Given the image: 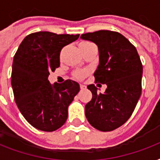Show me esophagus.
Here are the masks:
<instances>
[{"instance_id":"obj_1","label":"esophagus","mask_w":160,"mask_h":160,"mask_svg":"<svg viewBox=\"0 0 160 160\" xmlns=\"http://www.w3.org/2000/svg\"><path fill=\"white\" fill-rule=\"evenodd\" d=\"M80 90H84L86 89V86L85 85H82V84H80Z\"/></svg>"}]
</instances>
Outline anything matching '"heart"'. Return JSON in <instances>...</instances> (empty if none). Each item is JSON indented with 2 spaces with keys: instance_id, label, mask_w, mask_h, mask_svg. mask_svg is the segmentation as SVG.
<instances>
[{
  "instance_id": "obj_1",
  "label": "heart",
  "mask_w": 160,
  "mask_h": 160,
  "mask_svg": "<svg viewBox=\"0 0 160 160\" xmlns=\"http://www.w3.org/2000/svg\"><path fill=\"white\" fill-rule=\"evenodd\" d=\"M82 43H90V42L85 41V42H82ZM85 75H86V72H85V71H77V72L75 73L74 76H75L76 79H79V80H80V79H83V78L85 77Z\"/></svg>"
}]
</instances>
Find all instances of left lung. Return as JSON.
I'll list each match as a JSON object with an SVG mask.
<instances>
[{
    "label": "left lung",
    "instance_id": "left-lung-1",
    "mask_svg": "<svg viewBox=\"0 0 160 160\" xmlns=\"http://www.w3.org/2000/svg\"><path fill=\"white\" fill-rule=\"evenodd\" d=\"M80 38L97 45L100 63L95 82L107 85L103 94L95 85H88L92 99L85 105V116L98 130L112 131L129 119L140 97L141 60L134 46L116 31H98Z\"/></svg>",
    "mask_w": 160,
    "mask_h": 160
}]
</instances>
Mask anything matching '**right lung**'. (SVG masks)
I'll use <instances>...</instances> for the list:
<instances>
[{
	"mask_svg": "<svg viewBox=\"0 0 160 160\" xmlns=\"http://www.w3.org/2000/svg\"><path fill=\"white\" fill-rule=\"evenodd\" d=\"M79 36L49 31L31 33L15 54L11 72L15 101L24 118L36 129L55 131L67 119L68 107L80 91V85L70 80L51 85L48 77L60 66L63 47Z\"/></svg>",
	"mask_w": 160,
	"mask_h": 160,
	"instance_id": "obj_1",
	"label": "right lung"
}]
</instances>
